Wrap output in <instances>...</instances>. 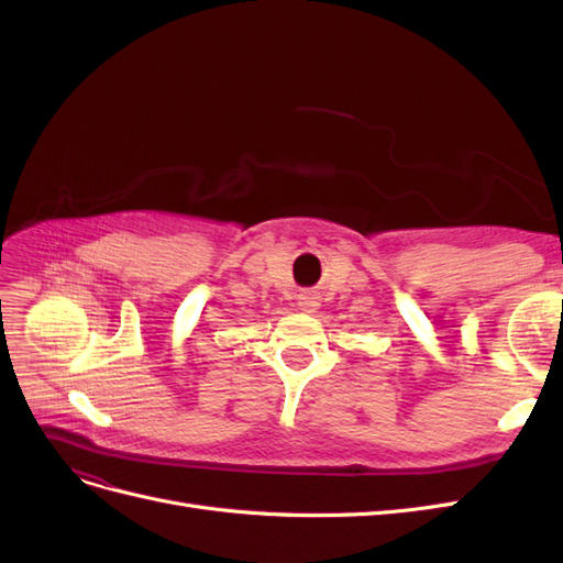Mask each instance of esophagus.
<instances>
[{
	"label": "esophagus",
	"instance_id": "34e87169",
	"mask_svg": "<svg viewBox=\"0 0 563 563\" xmlns=\"http://www.w3.org/2000/svg\"><path fill=\"white\" fill-rule=\"evenodd\" d=\"M298 308L302 312H317L319 310V296L312 291H305L298 296Z\"/></svg>",
	"mask_w": 563,
	"mask_h": 563
}]
</instances>
